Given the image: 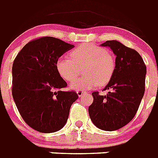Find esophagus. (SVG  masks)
Wrapping results in <instances>:
<instances>
[{"mask_svg":"<svg viewBox=\"0 0 158 158\" xmlns=\"http://www.w3.org/2000/svg\"><path fill=\"white\" fill-rule=\"evenodd\" d=\"M77 95H78V96H79V97H81L82 96H83V95H85V92H84V91H82V90H77Z\"/></svg>","mask_w":158,"mask_h":158,"instance_id":"obj_1","label":"esophagus"}]
</instances>
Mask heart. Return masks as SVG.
Returning a JSON list of instances; mask_svg holds the SVG:
<instances>
[{
    "instance_id": "obj_1",
    "label": "heart",
    "mask_w": 158,
    "mask_h": 158,
    "mask_svg": "<svg viewBox=\"0 0 158 158\" xmlns=\"http://www.w3.org/2000/svg\"><path fill=\"white\" fill-rule=\"evenodd\" d=\"M70 58L61 57L56 62L59 76L66 81L73 80L79 67L85 65L81 77L73 81L70 88L74 90H87L106 85L111 80L115 70V61L111 53L100 46L85 43L76 47L70 53Z\"/></svg>"
}]
</instances>
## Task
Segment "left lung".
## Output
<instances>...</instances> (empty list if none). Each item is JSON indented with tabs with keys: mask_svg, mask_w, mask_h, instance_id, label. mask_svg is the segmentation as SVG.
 Listing matches in <instances>:
<instances>
[{
	"mask_svg": "<svg viewBox=\"0 0 158 158\" xmlns=\"http://www.w3.org/2000/svg\"><path fill=\"white\" fill-rule=\"evenodd\" d=\"M102 47H110L115 54V67L104 90L106 96L93 92L89 107L92 122L99 129L112 131L123 127L135 117L145 93L146 66L135 50L116 40H108Z\"/></svg>",
	"mask_w": 158,
	"mask_h": 158,
	"instance_id": "obj_1",
	"label": "left lung"
}]
</instances>
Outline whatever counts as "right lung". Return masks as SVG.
I'll use <instances>...</instances> for the list:
<instances>
[{"label":"right lung","instance_id":"obj_1","mask_svg":"<svg viewBox=\"0 0 158 158\" xmlns=\"http://www.w3.org/2000/svg\"><path fill=\"white\" fill-rule=\"evenodd\" d=\"M74 46L54 37L27 43L12 65V97L19 114L31 127L53 133L66 123L78 96L61 89L67 84L57 72L56 62Z\"/></svg>","mask_w":158,"mask_h":158}]
</instances>
